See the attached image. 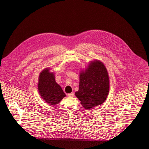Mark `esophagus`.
Listing matches in <instances>:
<instances>
[{"instance_id":"obj_1","label":"esophagus","mask_w":149,"mask_h":149,"mask_svg":"<svg viewBox=\"0 0 149 149\" xmlns=\"http://www.w3.org/2000/svg\"><path fill=\"white\" fill-rule=\"evenodd\" d=\"M68 96H69V97H73V96H74V93H69V94H68Z\"/></svg>"}]
</instances>
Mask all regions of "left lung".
Instances as JSON below:
<instances>
[{
	"mask_svg": "<svg viewBox=\"0 0 149 149\" xmlns=\"http://www.w3.org/2000/svg\"><path fill=\"white\" fill-rule=\"evenodd\" d=\"M109 78L104 65L99 61L91 62L80 73L78 91L75 93L82 107L89 109L104 102L109 92Z\"/></svg>",
	"mask_w": 149,
	"mask_h": 149,
	"instance_id": "obj_1",
	"label": "left lung"
}]
</instances>
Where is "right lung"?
I'll use <instances>...</instances> for the list:
<instances>
[{
	"instance_id": "1",
	"label": "right lung",
	"mask_w": 149,
	"mask_h": 149,
	"mask_svg": "<svg viewBox=\"0 0 149 149\" xmlns=\"http://www.w3.org/2000/svg\"><path fill=\"white\" fill-rule=\"evenodd\" d=\"M49 70V68H46L40 73L38 91L45 101L51 105H55L61 101L65 94L55 81L54 73L50 72Z\"/></svg>"
}]
</instances>
